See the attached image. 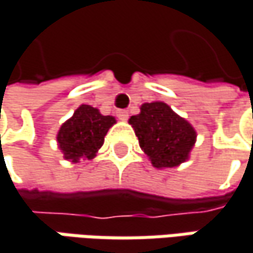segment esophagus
<instances>
[{
  "label": "esophagus",
  "mask_w": 253,
  "mask_h": 253,
  "mask_svg": "<svg viewBox=\"0 0 253 253\" xmlns=\"http://www.w3.org/2000/svg\"><path fill=\"white\" fill-rule=\"evenodd\" d=\"M117 117L122 120V122H126L128 119V112L127 110H117Z\"/></svg>",
  "instance_id": "obj_1"
}]
</instances>
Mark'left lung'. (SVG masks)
I'll use <instances>...</instances> for the list:
<instances>
[{
  "label": "left lung",
  "instance_id": "1",
  "mask_svg": "<svg viewBox=\"0 0 253 253\" xmlns=\"http://www.w3.org/2000/svg\"><path fill=\"white\" fill-rule=\"evenodd\" d=\"M141 150L157 169L176 168L190 157L196 130L163 101L144 103L140 113L128 119Z\"/></svg>",
  "mask_w": 253,
  "mask_h": 253
}]
</instances>
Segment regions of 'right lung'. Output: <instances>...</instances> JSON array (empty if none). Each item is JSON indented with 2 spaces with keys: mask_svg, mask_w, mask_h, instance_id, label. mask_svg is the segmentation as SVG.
<instances>
[{
  "mask_svg": "<svg viewBox=\"0 0 253 253\" xmlns=\"http://www.w3.org/2000/svg\"><path fill=\"white\" fill-rule=\"evenodd\" d=\"M113 125H116L113 116H103L96 107L82 104L60 127L57 133L58 149L71 163L90 160L103 146Z\"/></svg>",
  "mask_w": 253,
  "mask_h": 253,
  "instance_id": "1",
  "label": "right lung"
}]
</instances>
